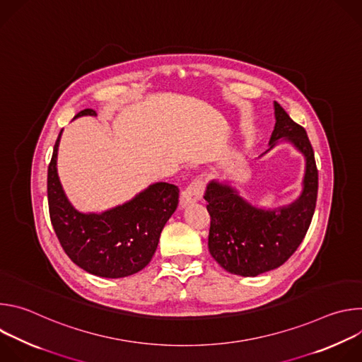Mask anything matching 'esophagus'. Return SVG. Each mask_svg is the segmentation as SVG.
I'll return each instance as SVG.
<instances>
[{
	"label": "esophagus",
	"mask_w": 362,
	"mask_h": 362,
	"mask_svg": "<svg viewBox=\"0 0 362 362\" xmlns=\"http://www.w3.org/2000/svg\"><path fill=\"white\" fill-rule=\"evenodd\" d=\"M202 196H203V180L200 177H196L182 192V203L183 204L194 203L200 200Z\"/></svg>",
	"instance_id": "1"
}]
</instances>
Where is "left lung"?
Here are the masks:
<instances>
[{
    "label": "left lung",
    "instance_id": "left-lung-1",
    "mask_svg": "<svg viewBox=\"0 0 362 362\" xmlns=\"http://www.w3.org/2000/svg\"><path fill=\"white\" fill-rule=\"evenodd\" d=\"M274 107L276 123L268 150L279 141H289L303 154L300 196L282 208L262 209L245 200L229 183L218 180L206 186L203 196L211 215L209 252L223 269L240 276H256L284 265L303 240L315 212L318 170L311 141L276 101Z\"/></svg>",
    "mask_w": 362,
    "mask_h": 362
}]
</instances>
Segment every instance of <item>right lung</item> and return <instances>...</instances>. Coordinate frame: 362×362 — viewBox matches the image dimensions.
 Wrapping results in <instances>:
<instances>
[{"instance_id":"1","label":"right lung","mask_w":362,"mask_h":362,"mask_svg":"<svg viewBox=\"0 0 362 362\" xmlns=\"http://www.w3.org/2000/svg\"><path fill=\"white\" fill-rule=\"evenodd\" d=\"M81 116L97 113L86 109L74 119ZM62 132L48 165L47 194L49 219L64 252L77 267L101 278H124L141 271L151 261L160 233L177 208L179 187L158 182L106 212H78L57 173Z\"/></svg>"}]
</instances>
